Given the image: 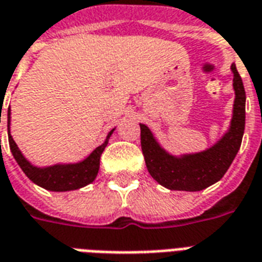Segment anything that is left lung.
<instances>
[{"label":"left lung","mask_w":262,"mask_h":262,"mask_svg":"<svg viewBox=\"0 0 262 262\" xmlns=\"http://www.w3.org/2000/svg\"><path fill=\"white\" fill-rule=\"evenodd\" d=\"M234 104L229 130L214 146L194 154L170 156L140 123L141 151L150 175L169 190L200 191L214 185L229 169L242 144L246 123V92L242 77L232 63Z\"/></svg>","instance_id":"left-lung-1"}]
</instances>
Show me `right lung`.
Here are the masks:
<instances>
[{"mask_svg":"<svg viewBox=\"0 0 262 262\" xmlns=\"http://www.w3.org/2000/svg\"><path fill=\"white\" fill-rule=\"evenodd\" d=\"M9 125H11V108H8V140H9V147L12 151L13 158L16 160L19 166L25 172V175L28 176L33 183H36L46 190L51 191L76 190V189H80V187H84L89 183H92L93 180L96 179L98 169H100V157L108 144V139L111 137L112 132H114L112 129L101 146L97 147L90 156L80 162L57 164V165L40 168V166L32 165L23 157L20 150L17 148L16 143L13 141L12 136H11Z\"/></svg>","mask_w":262,"mask_h":262,"instance_id":"1","label":"right lung"}]
</instances>
